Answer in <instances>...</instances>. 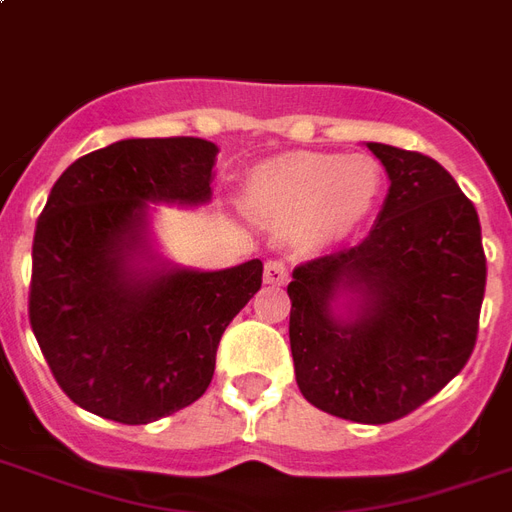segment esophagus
<instances>
[{"instance_id":"obj_1","label":"esophagus","mask_w":512,"mask_h":512,"mask_svg":"<svg viewBox=\"0 0 512 512\" xmlns=\"http://www.w3.org/2000/svg\"><path fill=\"white\" fill-rule=\"evenodd\" d=\"M263 276L268 284H284L287 282V265H284V260H268Z\"/></svg>"}]
</instances>
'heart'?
<instances>
[{"label": "heart", "mask_w": 512, "mask_h": 512, "mask_svg": "<svg viewBox=\"0 0 512 512\" xmlns=\"http://www.w3.org/2000/svg\"><path fill=\"white\" fill-rule=\"evenodd\" d=\"M381 185V166L362 152H290L263 163L249 193L268 214L300 222L311 241H335L368 217Z\"/></svg>", "instance_id": "1"}]
</instances>
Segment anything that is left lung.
I'll list each match as a JSON object with an SVG mask.
<instances>
[{"label":"left lung","mask_w":512,"mask_h":512,"mask_svg":"<svg viewBox=\"0 0 512 512\" xmlns=\"http://www.w3.org/2000/svg\"><path fill=\"white\" fill-rule=\"evenodd\" d=\"M368 150L389 174L386 201L357 247L292 271L290 349L308 403L386 424L470 360L486 255L473 201L438 161L392 144Z\"/></svg>","instance_id":"left-lung-1"}]
</instances>
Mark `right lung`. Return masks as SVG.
Listing matches in <instances>:
<instances>
[{"label":"right lung","instance_id":"add662e5","mask_svg":"<svg viewBox=\"0 0 512 512\" xmlns=\"http://www.w3.org/2000/svg\"><path fill=\"white\" fill-rule=\"evenodd\" d=\"M217 152L195 136L120 139L50 190L29 319L58 386L85 411L150 424L195 403L225 327L260 290V260L195 271L152 249V204H209Z\"/></svg>","mask_w":512,"mask_h":512}]
</instances>
